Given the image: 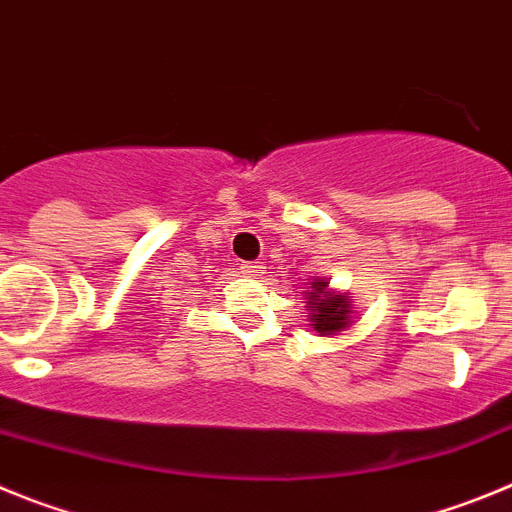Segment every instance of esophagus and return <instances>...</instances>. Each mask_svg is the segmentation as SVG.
Masks as SVG:
<instances>
[{"mask_svg": "<svg viewBox=\"0 0 512 512\" xmlns=\"http://www.w3.org/2000/svg\"><path fill=\"white\" fill-rule=\"evenodd\" d=\"M243 269V274H246V277H253V279H259V277H264V271H266V266L261 264V261H248V264H243L241 266Z\"/></svg>", "mask_w": 512, "mask_h": 512, "instance_id": "esophagus-1", "label": "esophagus"}]
</instances>
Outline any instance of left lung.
Listing matches in <instances>:
<instances>
[{"label":"left lung","instance_id":"obj_1","mask_svg":"<svg viewBox=\"0 0 512 512\" xmlns=\"http://www.w3.org/2000/svg\"><path fill=\"white\" fill-rule=\"evenodd\" d=\"M307 300V320H310L312 330L323 338L338 336L341 330L351 328V315H354V305L348 292L330 287L328 279L315 277L310 282V289L305 292Z\"/></svg>","mask_w":512,"mask_h":512}]
</instances>
